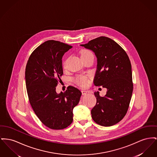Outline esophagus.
<instances>
[{"instance_id":"esophagus-1","label":"esophagus","mask_w":157,"mask_h":157,"mask_svg":"<svg viewBox=\"0 0 157 157\" xmlns=\"http://www.w3.org/2000/svg\"><path fill=\"white\" fill-rule=\"evenodd\" d=\"M81 92H82V95H85L86 94H87V93H88V91H86V90H82V91H81Z\"/></svg>"}]
</instances>
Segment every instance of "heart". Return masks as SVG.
I'll return each instance as SVG.
<instances>
[{"mask_svg":"<svg viewBox=\"0 0 157 157\" xmlns=\"http://www.w3.org/2000/svg\"><path fill=\"white\" fill-rule=\"evenodd\" d=\"M79 54H80L81 57L82 59H84L89 56H93L92 53L90 50H86V49L81 50L79 52ZM76 81L81 86H85L88 83V78L85 76H78L76 78Z\"/></svg>","mask_w":157,"mask_h":157,"instance_id":"1","label":"heart"}]
</instances>
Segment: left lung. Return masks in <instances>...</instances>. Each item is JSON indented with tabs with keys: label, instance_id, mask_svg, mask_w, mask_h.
<instances>
[{
	"label": "left lung",
	"instance_id": "1",
	"mask_svg": "<svg viewBox=\"0 0 157 157\" xmlns=\"http://www.w3.org/2000/svg\"><path fill=\"white\" fill-rule=\"evenodd\" d=\"M91 50L97 59L94 79L95 86L107 89L101 97L94 92L97 103L91 110L94 121L102 126L119 123L126 115L133 92L132 66L126 52L114 40L100 37L81 44Z\"/></svg>",
	"mask_w": 157,
	"mask_h": 157
}]
</instances>
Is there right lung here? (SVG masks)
Segmentation results:
<instances>
[{"mask_svg":"<svg viewBox=\"0 0 157 157\" xmlns=\"http://www.w3.org/2000/svg\"><path fill=\"white\" fill-rule=\"evenodd\" d=\"M72 47L63 43L45 41L29 56L25 83L30 104L40 121L48 128L65 129L73 121V109L82 92L69 86L57 94L56 87L63 74L62 57Z\"/></svg>","mask_w":157,"mask_h":157,"instance_id":"add662e5","label":"right lung"}]
</instances>
